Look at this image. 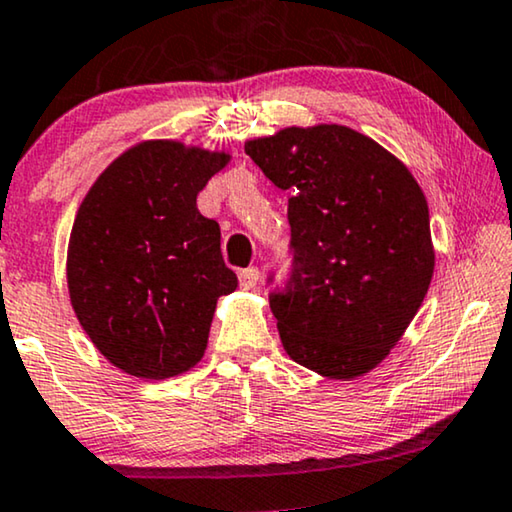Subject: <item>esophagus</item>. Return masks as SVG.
Masks as SVG:
<instances>
[{"label":"esophagus","instance_id":"1","mask_svg":"<svg viewBox=\"0 0 512 512\" xmlns=\"http://www.w3.org/2000/svg\"><path fill=\"white\" fill-rule=\"evenodd\" d=\"M239 283L243 290H253V287L259 283V269L257 266H248L239 273Z\"/></svg>","mask_w":512,"mask_h":512}]
</instances>
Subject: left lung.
<instances>
[{"instance_id":"obj_1","label":"left lung","mask_w":512,"mask_h":512,"mask_svg":"<svg viewBox=\"0 0 512 512\" xmlns=\"http://www.w3.org/2000/svg\"><path fill=\"white\" fill-rule=\"evenodd\" d=\"M269 181L290 190L292 264L269 292L287 355L327 378L383 362L434 273L427 199L397 157L341 125L248 141Z\"/></svg>"}]
</instances>
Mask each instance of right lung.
Listing matches in <instances>:
<instances>
[{
    "label": "right lung",
    "instance_id": "1",
    "mask_svg": "<svg viewBox=\"0 0 512 512\" xmlns=\"http://www.w3.org/2000/svg\"><path fill=\"white\" fill-rule=\"evenodd\" d=\"M225 153L146 141L85 194L67 257L71 306L97 350L129 376H178L204 357L215 304L239 280L197 194Z\"/></svg>",
    "mask_w": 512,
    "mask_h": 512
}]
</instances>
